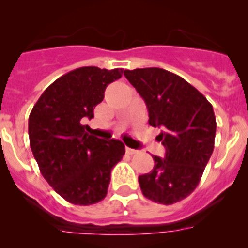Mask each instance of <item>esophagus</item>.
Returning <instances> with one entry per match:
<instances>
[{
    "mask_svg": "<svg viewBox=\"0 0 248 248\" xmlns=\"http://www.w3.org/2000/svg\"><path fill=\"white\" fill-rule=\"evenodd\" d=\"M126 152L128 155H134V154H137V150H134V149H131V147H126Z\"/></svg>",
    "mask_w": 248,
    "mask_h": 248,
    "instance_id": "esophagus-1",
    "label": "esophagus"
}]
</instances>
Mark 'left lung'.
Listing matches in <instances>:
<instances>
[{
    "label": "left lung",
    "mask_w": 248,
    "mask_h": 248,
    "mask_svg": "<svg viewBox=\"0 0 248 248\" xmlns=\"http://www.w3.org/2000/svg\"><path fill=\"white\" fill-rule=\"evenodd\" d=\"M124 74L146 103L150 126L163 129L157 139L166 156H152L154 169L139 176L142 194L164 205L182 201L198 186L214 151L216 117L211 103L166 69H126Z\"/></svg>",
    "instance_id": "left-lung-1"
}]
</instances>
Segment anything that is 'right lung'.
Listing matches in <instances>:
<instances>
[{
    "mask_svg": "<svg viewBox=\"0 0 248 248\" xmlns=\"http://www.w3.org/2000/svg\"><path fill=\"white\" fill-rule=\"evenodd\" d=\"M122 68H77L55 80L29 117L30 146L44 179L64 201L91 205L106 198L110 172L124 157L120 140L90 136L82 121L93 117L110 82Z\"/></svg>",
    "mask_w": 248,
    "mask_h": 248,
    "instance_id": "obj_1",
    "label": "right lung"
}]
</instances>
